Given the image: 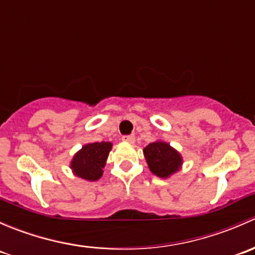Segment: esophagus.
<instances>
[{
	"instance_id": "34e87169",
	"label": "esophagus",
	"mask_w": 255,
	"mask_h": 255,
	"mask_svg": "<svg viewBox=\"0 0 255 255\" xmlns=\"http://www.w3.org/2000/svg\"><path fill=\"white\" fill-rule=\"evenodd\" d=\"M123 141H125V142H128V143H133L135 142V136L125 135V136H123Z\"/></svg>"
}]
</instances>
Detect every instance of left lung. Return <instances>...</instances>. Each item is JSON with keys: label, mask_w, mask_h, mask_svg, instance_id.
Masks as SVG:
<instances>
[{"label": "left lung", "mask_w": 255, "mask_h": 255, "mask_svg": "<svg viewBox=\"0 0 255 255\" xmlns=\"http://www.w3.org/2000/svg\"><path fill=\"white\" fill-rule=\"evenodd\" d=\"M143 156L151 172L161 178L170 177L182 166V156L165 141L148 143L143 148Z\"/></svg>", "instance_id": "8db88e82"}]
</instances>
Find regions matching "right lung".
Wrapping results in <instances>:
<instances>
[{
	"label": "right lung",
	"instance_id": "1",
	"mask_svg": "<svg viewBox=\"0 0 255 255\" xmlns=\"http://www.w3.org/2000/svg\"><path fill=\"white\" fill-rule=\"evenodd\" d=\"M112 142L87 143L78 151L70 162L73 173L87 181H97L102 177L107 158L112 150Z\"/></svg>",
	"mask_w": 255,
	"mask_h": 255
}]
</instances>
